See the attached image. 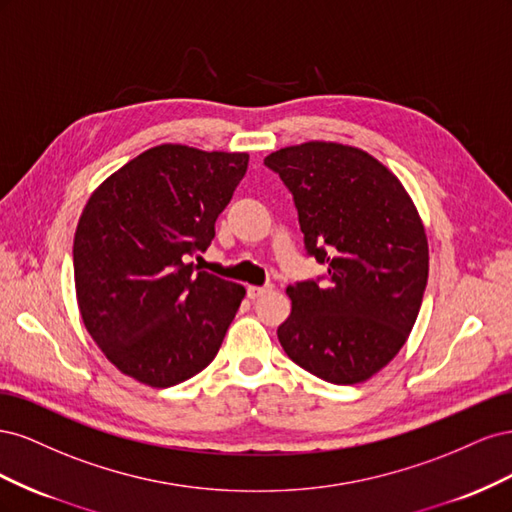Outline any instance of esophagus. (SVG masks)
<instances>
[{
    "mask_svg": "<svg viewBox=\"0 0 512 512\" xmlns=\"http://www.w3.org/2000/svg\"><path fill=\"white\" fill-rule=\"evenodd\" d=\"M273 290V286L271 284H267V286H247V299H258V297H262V294H267V292H271Z\"/></svg>",
    "mask_w": 512,
    "mask_h": 512,
    "instance_id": "esophagus-1",
    "label": "esophagus"
}]
</instances>
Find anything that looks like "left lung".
I'll return each instance as SVG.
<instances>
[{
	"instance_id": "left-lung-1",
	"label": "left lung",
	"mask_w": 512,
	"mask_h": 512,
	"mask_svg": "<svg viewBox=\"0 0 512 512\" xmlns=\"http://www.w3.org/2000/svg\"><path fill=\"white\" fill-rule=\"evenodd\" d=\"M294 196L307 252L327 284L288 286L277 329L290 359L333 384H359L408 342L423 303L429 245L401 181L371 153L307 141L265 158Z\"/></svg>"
}]
</instances>
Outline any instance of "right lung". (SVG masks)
<instances>
[{
  "label": "right lung",
  "mask_w": 512,
  "mask_h": 512,
  "mask_svg": "<svg viewBox=\"0 0 512 512\" xmlns=\"http://www.w3.org/2000/svg\"><path fill=\"white\" fill-rule=\"evenodd\" d=\"M245 151L164 143L106 177L74 232L76 303L121 374L166 389L218 354L241 284L185 262L205 252L247 170Z\"/></svg>",
  "instance_id": "right-lung-1"
}]
</instances>
